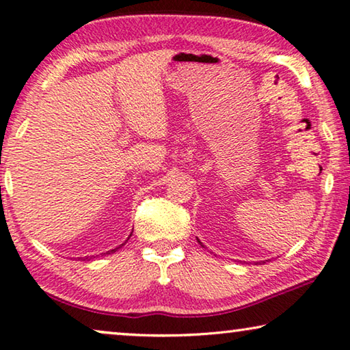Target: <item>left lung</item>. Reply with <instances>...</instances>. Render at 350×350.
I'll use <instances>...</instances> for the list:
<instances>
[{"mask_svg": "<svg viewBox=\"0 0 350 350\" xmlns=\"http://www.w3.org/2000/svg\"><path fill=\"white\" fill-rule=\"evenodd\" d=\"M199 243H201V241H199Z\"/></svg>", "mask_w": 350, "mask_h": 350, "instance_id": "1", "label": "left lung"}]
</instances>
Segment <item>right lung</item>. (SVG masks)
Here are the masks:
<instances>
[{
    "instance_id": "right-lung-1",
    "label": "right lung",
    "mask_w": 350,
    "mask_h": 350,
    "mask_svg": "<svg viewBox=\"0 0 350 350\" xmlns=\"http://www.w3.org/2000/svg\"><path fill=\"white\" fill-rule=\"evenodd\" d=\"M121 246H123V245H121ZM121 246H118V247H116V249H120ZM116 249H112V251H109V252H116Z\"/></svg>"
}]
</instances>
